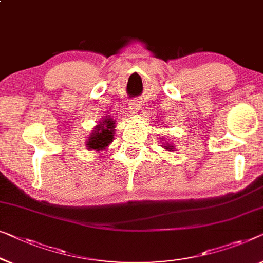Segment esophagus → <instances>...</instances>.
<instances>
[{
  "instance_id": "obj_1",
  "label": "esophagus",
  "mask_w": 263,
  "mask_h": 263,
  "mask_svg": "<svg viewBox=\"0 0 263 263\" xmlns=\"http://www.w3.org/2000/svg\"><path fill=\"white\" fill-rule=\"evenodd\" d=\"M129 108L132 109L133 112H139V110L141 108V101L140 100H133L130 103H129Z\"/></svg>"
}]
</instances>
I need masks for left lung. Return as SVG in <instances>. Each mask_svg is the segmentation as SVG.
<instances>
[{"instance_id": "1", "label": "left lung", "mask_w": 263, "mask_h": 263, "mask_svg": "<svg viewBox=\"0 0 263 263\" xmlns=\"http://www.w3.org/2000/svg\"><path fill=\"white\" fill-rule=\"evenodd\" d=\"M166 148L167 149H172V147H170V146H166Z\"/></svg>"}]
</instances>
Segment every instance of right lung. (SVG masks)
<instances>
[{
    "label": "right lung",
    "instance_id": "add662e5",
    "mask_svg": "<svg viewBox=\"0 0 263 263\" xmlns=\"http://www.w3.org/2000/svg\"><path fill=\"white\" fill-rule=\"evenodd\" d=\"M114 124L115 123H114V121H111V119L103 121V123L100 124V127L92 133V136L89 139V142H87L86 147L89 148V149H104V148L112 141Z\"/></svg>",
    "mask_w": 263,
    "mask_h": 263
}]
</instances>
